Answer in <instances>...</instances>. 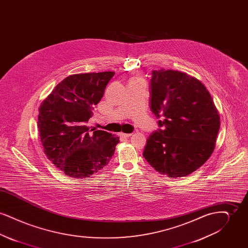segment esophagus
<instances>
[{
    "label": "esophagus",
    "instance_id": "1",
    "mask_svg": "<svg viewBox=\"0 0 248 248\" xmlns=\"http://www.w3.org/2000/svg\"><path fill=\"white\" fill-rule=\"evenodd\" d=\"M120 136H121V137H123V138H129V137L132 136V134H124V133H121V134H120Z\"/></svg>",
    "mask_w": 248,
    "mask_h": 248
}]
</instances>
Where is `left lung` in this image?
Listing matches in <instances>:
<instances>
[{"mask_svg": "<svg viewBox=\"0 0 248 248\" xmlns=\"http://www.w3.org/2000/svg\"><path fill=\"white\" fill-rule=\"evenodd\" d=\"M151 109L161 127L143 156L162 175L186 177L211 156L220 126L212 97L198 79L181 71H153Z\"/></svg>", "mask_w": 248, "mask_h": 248, "instance_id": "left-lung-1", "label": "left lung"}]
</instances>
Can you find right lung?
<instances>
[{
    "mask_svg": "<svg viewBox=\"0 0 248 248\" xmlns=\"http://www.w3.org/2000/svg\"><path fill=\"white\" fill-rule=\"evenodd\" d=\"M114 74L104 71L70 75L39 108L38 129L45 154L69 177H90L108 165L114 154L118 137L86 125Z\"/></svg>",
    "mask_w": 248,
    "mask_h": 248,
    "instance_id": "right-lung-1",
    "label": "right lung"
}]
</instances>
